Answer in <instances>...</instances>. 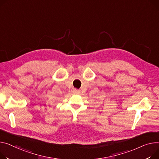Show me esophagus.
Segmentation results:
<instances>
[{
  "mask_svg": "<svg viewBox=\"0 0 159 159\" xmlns=\"http://www.w3.org/2000/svg\"><path fill=\"white\" fill-rule=\"evenodd\" d=\"M72 92H73V93H80V91L78 90V89H73Z\"/></svg>",
  "mask_w": 159,
  "mask_h": 159,
  "instance_id": "obj_1",
  "label": "esophagus"
}]
</instances>
